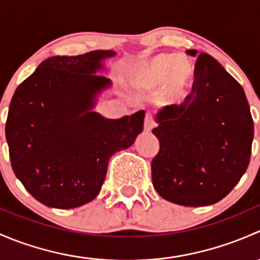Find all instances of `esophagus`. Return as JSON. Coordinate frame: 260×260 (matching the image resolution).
Masks as SVG:
<instances>
[{
	"label": "esophagus",
	"instance_id": "esophagus-1",
	"mask_svg": "<svg viewBox=\"0 0 260 260\" xmlns=\"http://www.w3.org/2000/svg\"><path fill=\"white\" fill-rule=\"evenodd\" d=\"M143 125H145V131H147V132H149V131L154 127V122H153V119H152L151 114H146L145 124Z\"/></svg>",
	"mask_w": 260,
	"mask_h": 260
}]
</instances>
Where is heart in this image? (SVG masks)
Returning <instances> with one entry per match:
<instances>
[{
    "label": "heart",
    "instance_id": "b5f03b06",
    "mask_svg": "<svg viewBox=\"0 0 260 260\" xmlns=\"http://www.w3.org/2000/svg\"><path fill=\"white\" fill-rule=\"evenodd\" d=\"M193 77L191 65L181 57L159 54L132 65L127 74L131 85L141 89H154L162 85L169 101L180 102L187 93Z\"/></svg>",
    "mask_w": 260,
    "mask_h": 260
}]
</instances>
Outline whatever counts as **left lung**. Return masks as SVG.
Listing matches in <instances>:
<instances>
[{
  "label": "left lung",
  "instance_id": "obj_1",
  "mask_svg": "<svg viewBox=\"0 0 260 260\" xmlns=\"http://www.w3.org/2000/svg\"><path fill=\"white\" fill-rule=\"evenodd\" d=\"M196 57L192 90L180 106L157 112L159 151L152 182L165 200L208 206L224 199L248 169L253 118L242 85L206 52Z\"/></svg>",
  "mask_w": 260,
  "mask_h": 260
}]
</instances>
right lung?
I'll use <instances>...</instances> for the list:
<instances>
[{
	"label": "right lung",
	"mask_w": 260,
	"mask_h": 260,
	"mask_svg": "<svg viewBox=\"0 0 260 260\" xmlns=\"http://www.w3.org/2000/svg\"><path fill=\"white\" fill-rule=\"evenodd\" d=\"M113 50L52 56L17 86L6 122L15 175L49 208L73 209L98 196L111 157L143 131L145 111L119 119L94 112L112 85L104 61Z\"/></svg>",
	"instance_id": "obj_1"
}]
</instances>
